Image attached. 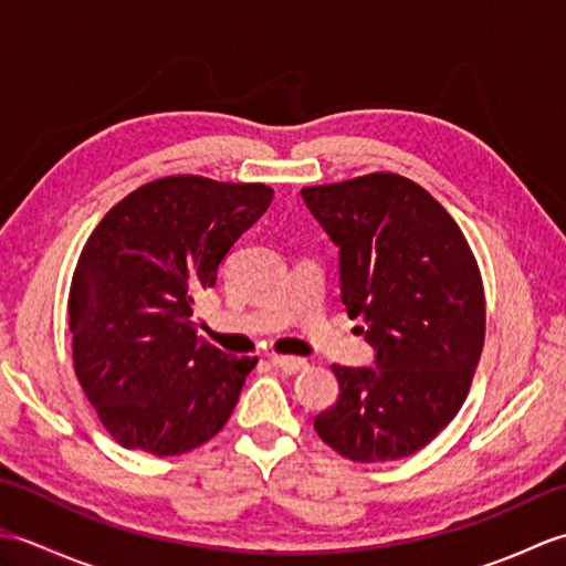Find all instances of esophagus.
<instances>
[{
  "instance_id": "34e87169",
  "label": "esophagus",
  "mask_w": 566,
  "mask_h": 566,
  "mask_svg": "<svg viewBox=\"0 0 566 566\" xmlns=\"http://www.w3.org/2000/svg\"><path fill=\"white\" fill-rule=\"evenodd\" d=\"M272 365L276 369H282L284 375H298V371H306L308 363L302 357H292V355H274Z\"/></svg>"
}]
</instances>
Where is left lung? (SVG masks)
<instances>
[{
	"label": "left lung",
	"mask_w": 566,
	"mask_h": 566,
	"mask_svg": "<svg viewBox=\"0 0 566 566\" xmlns=\"http://www.w3.org/2000/svg\"><path fill=\"white\" fill-rule=\"evenodd\" d=\"M340 250V298L375 367L333 365L340 396L318 438L353 462L418 452L460 411L484 347V286L467 238L428 191L391 172L302 189Z\"/></svg>",
	"instance_id": "8db88e82"
}]
</instances>
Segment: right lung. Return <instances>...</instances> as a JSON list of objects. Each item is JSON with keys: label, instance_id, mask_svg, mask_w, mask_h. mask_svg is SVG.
<instances>
[{"label": "right lung", "instance_id": "obj_1", "mask_svg": "<svg viewBox=\"0 0 566 566\" xmlns=\"http://www.w3.org/2000/svg\"><path fill=\"white\" fill-rule=\"evenodd\" d=\"M272 197L268 185L163 177L118 201L84 243L67 302L72 359L118 444L182 454L233 413L258 357L201 340L191 314Z\"/></svg>", "mask_w": 566, "mask_h": 566}]
</instances>
